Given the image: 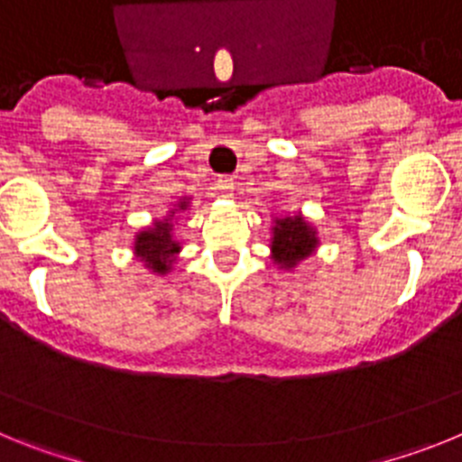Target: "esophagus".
I'll list each match as a JSON object with an SVG mask.
<instances>
[{"label":"esophagus","mask_w":462,"mask_h":462,"mask_svg":"<svg viewBox=\"0 0 462 462\" xmlns=\"http://www.w3.org/2000/svg\"><path fill=\"white\" fill-rule=\"evenodd\" d=\"M217 189L222 191L224 196L234 194V189H236L234 178H231V175H219V178H217Z\"/></svg>","instance_id":"esophagus-1"}]
</instances>
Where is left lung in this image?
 Masks as SVG:
<instances>
[{"instance_id": "8db88e82", "label": "left lung", "mask_w": 462, "mask_h": 462, "mask_svg": "<svg viewBox=\"0 0 462 462\" xmlns=\"http://www.w3.org/2000/svg\"><path fill=\"white\" fill-rule=\"evenodd\" d=\"M317 245H319L317 231L300 215L275 219L271 250L273 259L280 268H293L296 263L308 259Z\"/></svg>"}]
</instances>
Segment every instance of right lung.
I'll list each match as a JSON object with an SVG mask.
<instances>
[{
    "mask_svg": "<svg viewBox=\"0 0 462 462\" xmlns=\"http://www.w3.org/2000/svg\"><path fill=\"white\" fill-rule=\"evenodd\" d=\"M189 203L182 199L175 210H171V215L162 222H154V226L145 228L136 236V243H134V252L141 261H145V266L152 273H159V275H166L171 271V263L175 261V254L180 252V245L175 243L173 236H171V219H173L175 212L187 210Z\"/></svg>",
    "mask_w": 462,
    "mask_h": 462,
    "instance_id": "right-lung-1",
    "label": "right lung"
}]
</instances>
